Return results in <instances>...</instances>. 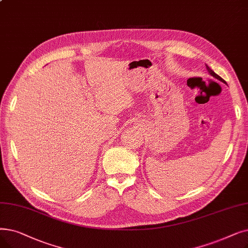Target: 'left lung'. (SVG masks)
<instances>
[{
    "label": "left lung",
    "instance_id": "obj_1",
    "mask_svg": "<svg viewBox=\"0 0 248 248\" xmlns=\"http://www.w3.org/2000/svg\"><path fill=\"white\" fill-rule=\"evenodd\" d=\"M206 68H207V70H208V72H209V74L211 75V76H213L214 78H216L217 80H219V81H221V82H223V83H225V84H226V82L224 81V79H222V78L219 76V75H217V74L215 73L213 70H211V69L207 66V64H206Z\"/></svg>",
    "mask_w": 248,
    "mask_h": 248
}]
</instances>
